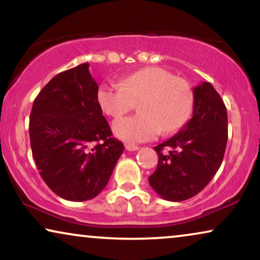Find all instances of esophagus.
<instances>
[{"label":"esophagus","mask_w":260,"mask_h":260,"mask_svg":"<svg viewBox=\"0 0 260 260\" xmlns=\"http://www.w3.org/2000/svg\"><path fill=\"white\" fill-rule=\"evenodd\" d=\"M125 147H126L127 151H132V152L138 151V149H139L138 146L137 145H133V144H126Z\"/></svg>","instance_id":"1"}]
</instances>
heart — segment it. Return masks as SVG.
Segmentation results:
<instances>
[{"label":"heart","mask_w":260,"mask_h":260,"mask_svg":"<svg viewBox=\"0 0 260 260\" xmlns=\"http://www.w3.org/2000/svg\"><path fill=\"white\" fill-rule=\"evenodd\" d=\"M96 99L112 118L129 112L139 102L140 113L113 122V132L127 142L152 140L164 131L180 128L191 114L193 94L185 79L160 67H146L115 85H101Z\"/></svg>","instance_id":"1"}]
</instances>
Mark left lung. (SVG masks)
I'll list each match as a JSON object with an SVG mask.
<instances>
[{
	"label": "left lung",
	"mask_w": 260,
	"mask_h": 260,
	"mask_svg": "<svg viewBox=\"0 0 260 260\" xmlns=\"http://www.w3.org/2000/svg\"><path fill=\"white\" fill-rule=\"evenodd\" d=\"M193 100L192 119L154 147L159 161L148 181L170 202H182L203 191L220 167L228 144V112L213 86L200 83L193 89Z\"/></svg>",
	"instance_id": "left-lung-1"
}]
</instances>
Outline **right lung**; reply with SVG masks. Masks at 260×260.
<instances>
[{"instance_id":"obj_1","label":"right lung","mask_w":260,"mask_h":260,"mask_svg":"<svg viewBox=\"0 0 260 260\" xmlns=\"http://www.w3.org/2000/svg\"><path fill=\"white\" fill-rule=\"evenodd\" d=\"M98 89L86 62L54 76L32 104L29 137L36 166L47 186L71 202L95 198L125 148L112 137Z\"/></svg>"}]
</instances>
